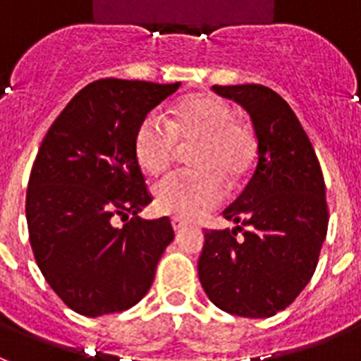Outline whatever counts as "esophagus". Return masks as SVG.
Instances as JSON below:
<instances>
[{
    "mask_svg": "<svg viewBox=\"0 0 361 361\" xmlns=\"http://www.w3.org/2000/svg\"><path fill=\"white\" fill-rule=\"evenodd\" d=\"M172 229H174L176 233L181 231V229H185L187 227V222H183V220H180V218H172Z\"/></svg>",
    "mask_w": 361,
    "mask_h": 361,
    "instance_id": "obj_1",
    "label": "esophagus"
}]
</instances>
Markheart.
Wrapping results in <instances>:
<instances>
[{"mask_svg": "<svg viewBox=\"0 0 361 361\" xmlns=\"http://www.w3.org/2000/svg\"><path fill=\"white\" fill-rule=\"evenodd\" d=\"M178 143L196 145L190 156L196 171L163 178L154 187V202L159 213L185 222L222 204L226 181L237 183L257 157L253 130L214 95L187 97L172 121L157 110L145 115L135 130V159L147 174H161L171 166Z\"/></svg>", "mask_w": 361, "mask_h": 361, "instance_id": "obj_1", "label": "heart"}]
</instances>
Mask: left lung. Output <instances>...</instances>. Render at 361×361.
Segmentation results:
<instances>
[{
	"instance_id": "left-lung-1",
	"label": "left lung",
	"mask_w": 361,
	"mask_h": 361,
	"mask_svg": "<svg viewBox=\"0 0 361 361\" xmlns=\"http://www.w3.org/2000/svg\"><path fill=\"white\" fill-rule=\"evenodd\" d=\"M213 92L250 114L257 166L222 213L237 226L205 231L200 283L227 314L271 317L292 305L316 271L329 227L325 180L307 132L283 97L260 84L213 86Z\"/></svg>"
}]
</instances>
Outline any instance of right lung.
<instances>
[{
	"instance_id": "right-lung-1",
	"label": "right lung",
	"mask_w": 361,
	"mask_h": 361,
	"mask_svg": "<svg viewBox=\"0 0 361 361\" xmlns=\"http://www.w3.org/2000/svg\"><path fill=\"white\" fill-rule=\"evenodd\" d=\"M178 87L95 80L73 97L42 141L27 187L29 240L45 281L77 314L97 317L137 305L174 240L166 216H137L152 198L134 137L145 115Z\"/></svg>"
}]
</instances>
